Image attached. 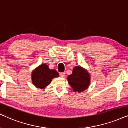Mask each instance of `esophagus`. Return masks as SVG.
<instances>
[{
    "instance_id": "obj_1",
    "label": "esophagus",
    "mask_w": 128,
    "mask_h": 128,
    "mask_svg": "<svg viewBox=\"0 0 128 128\" xmlns=\"http://www.w3.org/2000/svg\"><path fill=\"white\" fill-rule=\"evenodd\" d=\"M60 76L61 78H64V77H65L66 76V73L65 72H62V73L60 74Z\"/></svg>"
}]
</instances>
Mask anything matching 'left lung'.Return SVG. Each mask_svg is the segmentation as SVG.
Returning a JSON list of instances; mask_svg holds the SVG:
<instances>
[{"mask_svg":"<svg viewBox=\"0 0 128 128\" xmlns=\"http://www.w3.org/2000/svg\"><path fill=\"white\" fill-rule=\"evenodd\" d=\"M91 77L86 69L81 66H76L72 73L68 76L67 80L74 92L82 93L87 90L90 84Z\"/></svg>","mask_w":128,"mask_h":128,"instance_id":"8db88e82","label":"left lung"}]
</instances>
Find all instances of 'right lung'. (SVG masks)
<instances>
[{
	"label": "right lung",
	"mask_w": 128,
	"mask_h": 128,
	"mask_svg": "<svg viewBox=\"0 0 128 128\" xmlns=\"http://www.w3.org/2000/svg\"><path fill=\"white\" fill-rule=\"evenodd\" d=\"M58 77V72L56 70L50 69L45 64H41L36 67L31 74L32 83L40 89H44L51 83L53 78Z\"/></svg>",
	"instance_id": "add662e5"
}]
</instances>
